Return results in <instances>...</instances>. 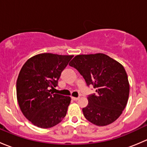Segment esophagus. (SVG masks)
Wrapping results in <instances>:
<instances>
[{"instance_id": "obj_1", "label": "esophagus", "mask_w": 147, "mask_h": 147, "mask_svg": "<svg viewBox=\"0 0 147 147\" xmlns=\"http://www.w3.org/2000/svg\"><path fill=\"white\" fill-rule=\"evenodd\" d=\"M72 98V100H75V101H77V100H79V97H71Z\"/></svg>"}]
</instances>
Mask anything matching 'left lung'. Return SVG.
<instances>
[{
	"label": "left lung",
	"mask_w": 147,
	"mask_h": 147,
	"mask_svg": "<svg viewBox=\"0 0 147 147\" xmlns=\"http://www.w3.org/2000/svg\"><path fill=\"white\" fill-rule=\"evenodd\" d=\"M69 65L82 75L87 86L92 84L96 89V94L88 96V105L82 109L84 117L97 126L116 121L129 94V83L122 65L103 53L79 55Z\"/></svg>",
	"instance_id": "1"
}]
</instances>
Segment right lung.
I'll return each mask as SVG.
<instances>
[{"instance_id":"add662e5","label":"right lung","mask_w":147,"mask_h":147,"mask_svg":"<svg viewBox=\"0 0 147 147\" xmlns=\"http://www.w3.org/2000/svg\"><path fill=\"white\" fill-rule=\"evenodd\" d=\"M73 55L41 53L28 59L16 82L19 107L26 119L40 128H50L62 121L71 98L53 94L61 72Z\"/></svg>"}]
</instances>
